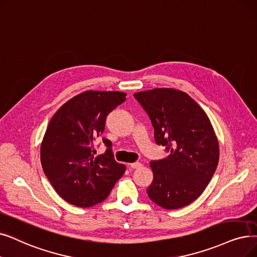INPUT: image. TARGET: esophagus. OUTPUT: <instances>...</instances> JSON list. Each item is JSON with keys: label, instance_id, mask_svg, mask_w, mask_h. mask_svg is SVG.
<instances>
[{"label": "esophagus", "instance_id": "esophagus-1", "mask_svg": "<svg viewBox=\"0 0 257 257\" xmlns=\"http://www.w3.org/2000/svg\"><path fill=\"white\" fill-rule=\"evenodd\" d=\"M129 168H132V169H138V168H141L142 167V164L139 163V162H136V163H131L128 165Z\"/></svg>", "mask_w": 257, "mask_h": 257}]
</instances>
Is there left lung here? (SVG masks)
<instances>
[{
    "instance_id": "obj_1",
    "label": "left lung",
    "mask_w": 257,
    "mask_h": 257,
    "mask_svg": "<svg viewBox=\"0 0 257 257\" xmlns=\"http://www.w3.org/2000/svg\"><path fill=\"white\" fill-rule=\"evenodd\" d=\"M135 97L151 119L156 144L170 153L150 163L153 181L148 196L164 209L188 206L204 192L218 164L211 121L192 97L176 89L155 88Z\"/></svg>"
}]
</instances>
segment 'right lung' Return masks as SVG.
I'll return each mask as SVG.
<instances>
[{
    "label": "right lung",
    "instance_id": "obj_1",
    "mask_svg": "<svg viewBox=\"0 0 257 257\" xmlns=\"http://www.w3.org/2000/svg\"><path fill=\"white\" fill-rule=\"evenodd\" d=\"M126 101L119 91L88 90L70 98L54 113L41 145V163L57 193L82 208L102 203L125 173L111 142L104 154L94 156L93 142L105 129L107 115Z\"/></svg>",
    "mask_w": 257,
    "mask_h": 257
}]
</instances>
